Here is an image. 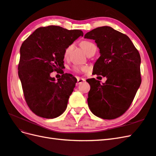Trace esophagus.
<instances>
[{"mask_svg":"<svg viewBox=\"0 0 156 156\" xmlns=\"http://www.w3.org/2000/svg\"><path fill=\"white\" fill-rule=\"evenodd\" d=\"M85 81V79L83 78H77V85H80L81 83H82L83 82Z\"/></svg>","mask_w":156,"mask_h":156,"instance_id":"esophagus-1","label":"esophagus"}]
</instances>
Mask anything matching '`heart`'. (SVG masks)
Wrapping results in <instances>:
<instances>
[{
    "instance_id": "1",
    "label": "heart",
    "mask_w": 156,
    "mask_h": 156,
    "mask_svg": "<svg viewBox=\"0 0 156 156\" xmlns=\"http://www.w3.org/2000/svg\"><path fill=\"white\" fill-rule=\"evenodd\" d=\"M81 46L82 47V48L83 49H84L85 51L87 53V54L89 51H90L92 49L97 48L95 44L93 43L92 41H81ZM73 45L71 44L69 45H68V46L65 49V50H64V54H63L64 58L67 59L68 58H69V56L71 54L72 49H73ZM87 69H88V67H87V66H74L73 67V70L75 72H78V73L85 72Z\"/></svg>"
}]
</instances>
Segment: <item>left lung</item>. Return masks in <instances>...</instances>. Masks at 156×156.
<instances>
[{"label": "left lung", "mask_w": 156, "mask_h": 156, "mask_svg": "<svg viewBox=\"0 0 156 156\" xmlns=\"http://www.w3.org/2000/svg\"><path fill=\"white\" fill-rule=\"evenodd\" d=\"M85 38L94 40L100 50L94 74L107 79L102 84L94 78L87 80L89 107L101 119H116L130 107L141 84L140 54L126 35L110 26L94 28Z\"/></svg>", "instance_id": "left-lung-1"}]
</instances>
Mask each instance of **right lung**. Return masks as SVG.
Listing matches in <instances>:
<instances>
[{
    "label": "right lung",
    "instance_id": "obj_1",
    "mask_svg": "<svg viewBox=\"0 0 156 156\" xmlns=\"http://www.w3.org/2000/svg\"><path fill=\"white\" fill-rule=\"evenodd\" d=\"M83 36L80 30L48 26L36 29L22 43L18 76L26 103L36 115L54 119L66 111L77 79L61 69L64 50ZM58 70L62 75L55 82L50 73Z\"/></svg>",
    "mask_w": 156,
    "mask_h": 156
}]
</instances>
